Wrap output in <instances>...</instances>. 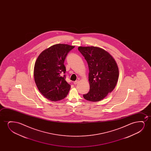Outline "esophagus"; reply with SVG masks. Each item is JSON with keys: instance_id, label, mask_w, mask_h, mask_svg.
Returning <instances> with one entry per match:
<instances>
[{"instance_id": "34e87169", "label": "esophagus", "mask_w": 151, "mask_h": 151, "mask_svg": "<svg viewBox=\"0 0 151 151\" xmlns=\"http://www.w3.org/2000/svg\"><path fill=\"white\" fill-rule=\"evenodd\" d=\"M78 83V80H77V81H75L73 83L74 84V85H76L77 84V83Z\"/></svg>"}]
</instances>
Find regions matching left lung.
<instances>
[{
  "label": "left lung",
  "mask_w": 151,
  "mask_h": 151,
  "mask_svg": "<svg viewBox=\"0 0 151 151\" xmlns=\"http://www.w3.org/2000/svg\"><path fill=\"white\" fill-rule=\"evenodd\" d=\"M85 57L89 67L90 90L83 96L87 101H101L111 92L119 77V69L115 60L101 48L90 46L78 48Z\"/></svg>",
  "instance_id": "8db88e82"
}]
</instances>
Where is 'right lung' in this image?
<instances>
[{
	"instance_id": "1",
	"label": "right lung",
	"mask_w": 151,
	"mask_h": 151,
	"mask_svg": "<svg viewBox=\"0 0 151 151\" xmlns=\"http://www.w3.org/2000/svg\"><path fill=\"white\" fill-rule=\"evenodd\" d=\"M75 47L58 44L40 54L35 65L34 78L40 92L52 101L63 99L68 95L70 84L65 81L64 60L68 52Z\"/></svg>"
}]
</instances>
